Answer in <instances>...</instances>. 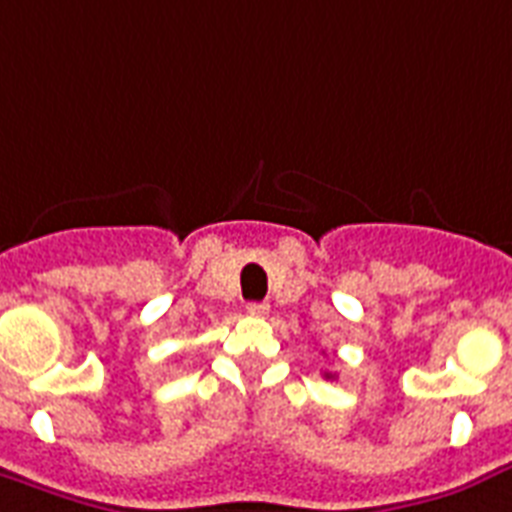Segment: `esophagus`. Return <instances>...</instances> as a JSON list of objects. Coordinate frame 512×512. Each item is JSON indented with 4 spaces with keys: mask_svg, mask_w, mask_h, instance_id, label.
Returning <instances> with one entry per match:
<instances>
[{
    "mask_svg": "<svg viewBox=\"0 0 512 512\" xmlns=\"http://www.w3.org/2000/svg\"><path fill=\"white\" fill-rule=\"evenodd\" d=\"M245 310H248V315H253V318H267L269 304H267V301H251V304H248Z\"/></svg>",
    "mask_w": 512,
    "mask_h": 512,
    "instance_id": "obj_1",
    "label": "esophagus"
}]
</instances>
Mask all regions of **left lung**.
Segmentation results:
<instances>
[{
    "mask_svg": "<svg viewBox=\"0 0 512 512\" xmlns=\"http://www.w3.org/2000/svg\"><path fill=\"white\" fill-rule=\"evenodd\" d=\"M326 379H334V374H326Z\"/></svg>",
    "mask_w": 512,
    "mask_h": 512,
    "instance_id": "obj_1",
    "label": "left lung"
}]
</instances>
